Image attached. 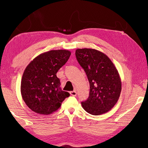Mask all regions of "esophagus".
I'll use <instances>...</instances> for the list:
<instances>
[{
  "instance_id": "obj_1",
  "label": "esophagus",
  "mask_w": 148,
  "mask_h": 148,
  "mask_svg": "<svg viewBox=\"0 0 148 148\" xmlns=\"http://www.w3.org/2000/svg\"><path fill=\"white\" fill-rule=\"evenodd\" d=\"M70 94L72 96L75 97V96H76V95H77V92H76V90H74V91H72V92H71Z\"/></svg>"
}]
</instances>
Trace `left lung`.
<instances>
[{
    "instance_id": "1",
    "label": "left lung",
    "mask_w": 148,
    "mask_h": 148,
    "mask_svg": "<svg viewBox=\"0 0 148 148\" xmlns=\"http://www.w3.org/2000/svg\"><path fill=\"white\" fill-rule=\"evenodd\" d=\"M76 56L90 83L89 97L81 102L83 109L95 116L108 112L117 103L121 91L117 69L108 56L95 49H77Z\"/></svg>"
}]
</instances>
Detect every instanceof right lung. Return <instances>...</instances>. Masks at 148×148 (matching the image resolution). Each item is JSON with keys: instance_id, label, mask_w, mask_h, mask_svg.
<instances>
[{"instance_id": "right-lung-1", "label": "right lung", "mask_w": 148, "mask_h": 148, "mask_svg": "<svg viewBox=\"0 0 148 148\" xmlns=\"http://www.w3.org/2000/svg\"><path fill=\"white\" fill-rule=\"evenodd\" d=\"M71 55L69 50H51L36 56L27 66L21 81V94L32 111L40 114H51L70 96L62 90L56 72Z\"/></svg>"}]
</instances>
